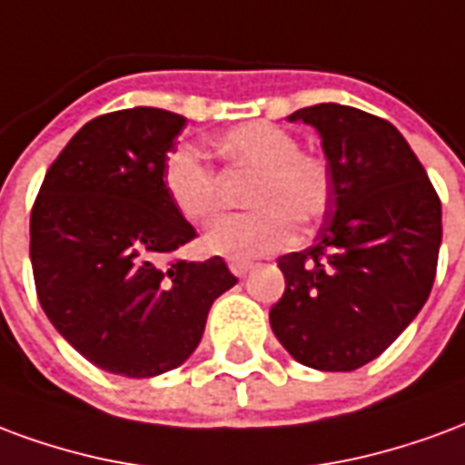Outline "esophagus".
I'll return each instance as SVG.
<instances>
[{
    "label": "esophagus",
    "mask_w": 465,
    "mask_h": 465,
    "mask_svg": "<svg viewBox=\"0 0 465 465\" xmlns=\"http://www.w3.org/2000/svg\"><path fill=\"white\" fill-rule=\"evenodd\" d=\"M250 262H235V260H232V262H230V272L232 274H237V277H242V274H247L250 272Z\"/></svg>",
    "instance_id": "34e87169"
}]
</instances>
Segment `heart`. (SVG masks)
<instances>
[{
	"mask_svg": "<svg viewBox=\"0 0 465 465\" xmlns=\"http://www.w3.org/2000/svg\"><path fill=\"white\" fill-rule=\"evenodd\" d=\"M218 151L237 168L255 171L247 191V213L223 215L208 228L203 245L210 255L247 262L272 255L292 242L294 223L314 225L334 198L330 161L302 151L300 138L270 121L228 128L218 135ZM163 191L173 208L191 223H203L218 210V175L195 148L173 145L163 158Z\"/></svg>",
	"mask_w": 465,
	"mask_h": 465,
	"instance_id": "heart-1",
	"label": "heart"
}]
</instances>
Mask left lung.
Returning a JSON list of instances; mask_svg holds the SVG:
<instances>
[{
    "instance_id": "left-lung-1",
    "label": "left lung",
    "mask_w": 465,
    "mask_h": 465,
    "mask_svg": "<svg viewBox=\"0 0 465 465\" xmlns=\"http://www.w3.org/2000/svg\"><path fill=\"white\" fill-rule=\"evenodd\" d=\"M334 173L317 242L277 260L284 294L270 324L300 364L354 371L411 324L431 294L441 200L411 145L384 118L340 104L294 111Z\"/></svg>"
}]
</instances>
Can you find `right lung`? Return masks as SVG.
Here are the masks:
<instances>
[{
  "mask_svg": "<svg viewBox=\"0 0 465 465\" xmlns=\"http://www.w3.org/2000/svg\"><path fill=\"white\" fill-rule=\"evenodd\" d=\"M183 125L178 114L148 106L94 118L64 145L34 200L39 304L81 357L111 374L145 379L181 367L213 302L237 282L218 255L173 257L198 237L161 181Z\"/></svg>",
  "mask_w": 465,
  "mask_h": 465,
  "instance_id": "add662e5",
  "label": "right lung"
}]
</instances>
